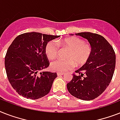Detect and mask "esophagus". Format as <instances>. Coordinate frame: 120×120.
I'll return each instance as SVG.
<instances>
[{"instance_id":"1","label":"esophagus","mask_w":120,"mask_h":120,"mask_svg":"<svg viewBox=\"0 0 120 120\" xmlns=\"http://www.w3.org/2000/svg\"><path fill=\"white\" fill-rule=\"evenodd\" d=\"M56 74H57V75H58V76H62V75H64V73H60V72H57V73H56Z\"/></svg>"}]
</instances>
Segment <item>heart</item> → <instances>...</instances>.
Listing matches in <instances>:
<instances>
[{"label": "heart", "instance_id": "heart-1", "mask_svg": "<svg viewBox=\"0 0 120 120\" xmlns=\"http://www.w3.org/2000/svg\"><path fill=\"white\" fill-rule=\"evenodd\" d=\"M59 45L68 49L70 52L67 56L68 60L56 59L51 62L50 69L53 71L64 73L71 70L75 67L74 62L77 66L83 65L91 56V45L78 37H68L48 42L45 47V53L48 58L53 59L57 55Z\"/></svg>", "mask_w": 120, "mask_h": 120}]
</instances>
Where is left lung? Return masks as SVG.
<instances>
[{
    "mask_svg": "<svg viewBox=\"0 0 120 120\" xmlns=\"http://www.w3.org/2000/svg\"><path fill=\"white\" fill-rule=\"evenodd\" d=\"M75 35L86 39L92 51L88 62L76 71L79 75H73L72 80L67 83V89L77 98L91 100L100 96L111 82L115 68V53L101 35L91 32Z\"/></svg>",
    "mask_w": 120,
    "mask_h": 120,
    "instance_id": "obj_1",
    "label": "left lung"
}]
</instances>
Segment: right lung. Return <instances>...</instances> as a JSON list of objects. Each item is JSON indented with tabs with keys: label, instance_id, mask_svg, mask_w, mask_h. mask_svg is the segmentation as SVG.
<instances>
[{
	"label": "right lung",
	"instance_id": "obj_1",
	"mask_svg": "<svg viewBox=\"0 0 120 120\" xmlns=\"http://www.w3.org/2000/svg\"><path fill=\"white\" fill-rule=\"evenodd\" d=\"M59 35L29 32L16 37L8 47L5 57L8 80L19 95L36 100L49 93L56 73L42 71L49 66L45 47Z\"/></svg>",
	"mask_w": 120,
	"mask_h": 120
}]
</instances>
